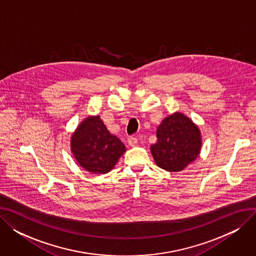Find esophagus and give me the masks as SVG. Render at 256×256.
Wrapping results in <instances>:
<instances>
[{
    "instance_id": "1",
    "label": "esophagus",
    "mask_w": 256,
    "mask_h": 256,
    "mask_svg": "<svg viewBox=\"0 0 256 256\" xmlns=\"http://www.w3.org/2000/svg\"><path fill=\"white\" fill-rule=\"evenodd\" d=\"M128 145H130V147H134V146L137 145L138 140H137V138H135V137H130V138L128 139Z\"/></svg>"
}]
</instances>
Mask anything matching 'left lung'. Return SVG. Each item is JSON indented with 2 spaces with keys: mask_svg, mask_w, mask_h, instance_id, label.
<instances>
[{
  "mask_svg": "<svg viewBox=\"0 0 256 256\" xmlns=\"http://www.w3.org/2000/svg\"><path fill=\"white\" fill-rule=\"evenodd\" d=\"M156 142L150 146L156 164L169 172H180L200 154L202 139L199 128L180 112L163 119L156 128Z\"/></svg>",
  "mask_w": 256,
  "mask_h": 256,
  "instance_id": "obj_1",
  "label": "left lung"
}]
</instances>
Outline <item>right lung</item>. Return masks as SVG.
<instances>
[{"label": "right lung", "mask_w": 256, "mask_h": 256, "mask_svg": "<svg viewBox=\"0 0 256 256\" xmlns=\"http://www.w3.org/2000/svg\"><path fill=\"white\" fill-rule=\"evenodd\" d=\"M70 147L78 164L92 174L110 172L126 150L98 115L88 116L78 126L70 138Z\"/></svg>", "instance_id": "obj_1"}]
</instances>
